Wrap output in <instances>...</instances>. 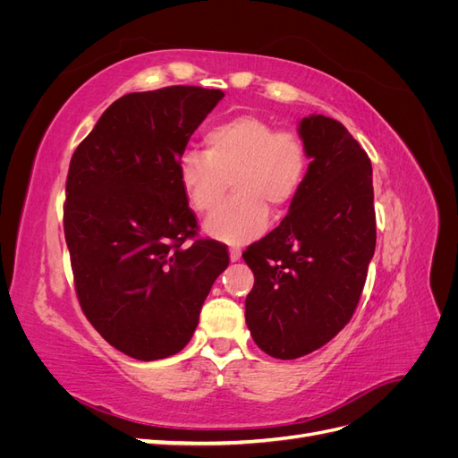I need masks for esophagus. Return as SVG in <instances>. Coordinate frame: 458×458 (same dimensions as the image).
Masks as SVG:
<instances>
[{"mask_svg":"<svg viewBox=\"0 0 458 458\" xmlns=\"http://www.w3.org/2000/svg\"><path fill=\"white\" fill-rule=\"evenodd\" d=\"M241 256H242V250H241L239 246H231V248H229V258H231V261H239Z\"/></svg>","mask_w":458,"mask_h":458,"instance_id":"esophagus-1","label":"esophagus"}]
</instances>
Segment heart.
Masks as SVG:
<instances>
[{
  "label": "heart",
  "mask_w": 458,
  "mask_h": 458,
  "mask_svg": "<svg viewBox=\"0 0 458 458\" xmlns=\"http://www.w3.org/2000/svg\"><path fill=\"white\" fill-rule=\"evenodd\" d=\"M206 150L179 158V185L197 214L221 204L233 179L234 199L206 219L204 229L225 242H248L267 227L269 208L290 206L308 175V147L296 131L276 130L254 114L216 123L204 135Z\"/></svg>",
  "instance_id": "b5f03b06"
}]
</instances>
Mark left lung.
I'll use <instances>...</instances> for the list:
<instances>
[{
    "mask_svg": "<svg viewBox=\"0 0 458 458\" xmlns=\"http://www.w3.org/2000/svg\"><path fill=\"white\" fill-rule=\"evenodd\" d=\"M308 175L281 225L242 254L246 325L275 359L308 355L350 323L377 246L372 165L338 120L301 118Z\"/></svg>",
    "mask_w": 458,
    "mask_h": 458,
    "instance_id": "obj_1",
    "label": "left lung"
}]
</instances>
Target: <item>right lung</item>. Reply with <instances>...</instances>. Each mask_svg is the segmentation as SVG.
Masks as SVG:
<instances>
[{"label":"right lung","instance_id":"obj_1","mask_svg":"<svg viewBox=\"0 0 458 458\" xmlns=\"http://www.w3.org/2000/svg\"><path fill=\"white\" fill-rule=\"evenodd\" d=\"M224 91L172 86L110 105L74 150L64 239L81 311L122 353L155 361L182 352L229 266L225 246L195 239L179 158Z\"/></svg>","mask_w":458,"mask_h":458}]
</instances>
